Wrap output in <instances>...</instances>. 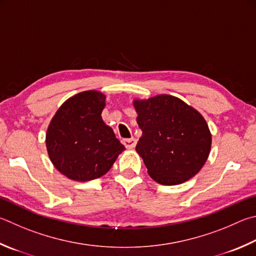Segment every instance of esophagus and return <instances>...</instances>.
<instances>
[{
    "label": "esophagus",
    "mask_w": 256,
    "mask_h": 256,
    "mask_svg": "<svg viewBox=\"0 0 256 256\" xmlns=\"http://www.w3.org/2000/svg\"><path fill=\"white\" fill-rule=\"evenodd\" d=\"M123 144L125 146V148H136V140L134 138H124L123 140Z\"/></svg>",
    "instance_id": "34e87169"
}]
</instances>
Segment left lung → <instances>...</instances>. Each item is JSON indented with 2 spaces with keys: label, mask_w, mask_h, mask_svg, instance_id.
Masks as SVG:
<instances>
[{
  "label": "left lung",
  "mask_w": 256,
  "mask_h": 256,
  "mask_svg": "<svg viewBox=\"0 0 256 256\" xmlns=\"http://www.w3.org/2000/svg\"><path fill=\"white\" fill-rule=\"evenodd\" d=\"M142 131L136 150L153 180L164 186L196 176L210 152L212 134L200 113L170 95L134 100Z\"/></svg>",
  "instance_id": "8db88e82"
}]
</instances>
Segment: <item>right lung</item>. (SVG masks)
Masks as SVG:
<instances>
[{
	"mask_svg": "<svg viewBox=\"0 0 256 256\" xmlns=\"http://www.w3.org/2000/svg\"><path fill=\"white\" fill-rule=\"evenodd\" d=\"M105 95L87 90L60 106L49 124L46 144L59 172L76 181L104 176L125 148L102 118Z\"/></svg>",
	"mask_w": 256,
	"mask_h": 256,
	"instance_id": "obj_1",
	"label": "right lung"
}]
</instances>
